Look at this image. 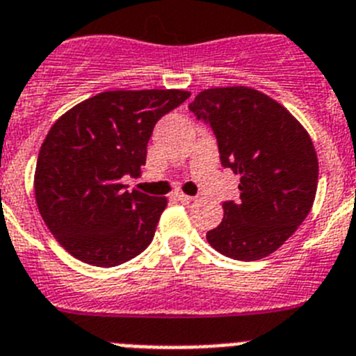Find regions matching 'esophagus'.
Here are the masks:
<instances>
[{
    "label": "esophagus",
    "instance_id": "esophagus-1",
    "mask_svg": "<svg viewBox=\"0 0 356 356\" xmlns=\"http://www.w3.org/2000/svg\"><path fill=\"white\" fill-rule=\"evenodd\" d=\"M175 197H176V200H178V201H181V203H191V201L194 200L193 196H187V194H184V193H176Z\"/></svg>",
    "mask_w": 356,
    "mask_h": 356
}]
</instances>
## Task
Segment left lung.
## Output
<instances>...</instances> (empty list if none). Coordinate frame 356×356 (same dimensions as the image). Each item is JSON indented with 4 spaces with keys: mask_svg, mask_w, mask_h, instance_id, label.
<instances>
[{
    "mask_svg": "<svg viewBox=\"0 0 356 356\" xmlns=\"http://www.w3.org/2000/svg\"><path fill=\"white\" fill-rule=\"evenodd\" d=\"M188 110L212 128L222 168L241 175V200L225 201L207 241L234 260H260L305 221L317 191L314 144L289 110L250 87L203 90Z\"/></svg>",
    "mask_w": 356,
    "mask_h": 356,
    "instance_id": "left-lung-1",
    "label": "left lung"
}]
</instances>
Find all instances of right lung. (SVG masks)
Segmentation results:
<instances>
[{"label": "right lung", "instance_id": "add662e5", "mask_svg": "<svg viewBox=\"0 0 356 356\" xmlns=\"http://www.w3.org/2000/svg\"><path fill=\"white\" fill-rule=\"evenodd\" d=\"M191 96L185 90H110L65 112L39 151L35 200L44 222L74 259L114 267L153 241L168 205L122 185L146 163L160 118Z\"/></svg>", "mask_w": 356, "mask_h": 356}]
</instances>
